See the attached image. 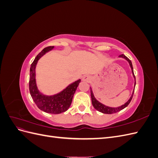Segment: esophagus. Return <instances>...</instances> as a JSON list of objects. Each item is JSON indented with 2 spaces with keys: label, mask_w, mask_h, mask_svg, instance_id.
Returning <instances> with one entry per match:
<instances>
[{
  "label": "esophagus",
  "mask_w": 158,
  "mask_h": 158,
  "mask_svg": "<svg viewBox=\"0 0 158 158\" xmlns=\"http://www.w3.org/2000/svg\"><path fill=\"white\" fill-rule=\"evenodd\" d=\"M82 80H83V81H85V82H89L90 81H91L90 76H84V77L82 78Z\"/></svg>",
  "instance_id": "obj_1"
}]
</instances>
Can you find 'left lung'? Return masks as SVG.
<instances>
[{"label": "left lung", "instance_id": "1", "mask_svg": "<svg viewBox=\"0 0 158 158\" xmlns=\"http://www.w3.org/2000/svg\"><path fill=\"white\" fill-rule=\"evenodd\" d=\"M119 56L122 57V58L125 59L128 62L129 64H130L131 67V69H132V74H133L134 77H135V74H134L133 67H132V64L131 60L130 59H129L128 58H127V57L125 55H123V54H122V55H119ZM135 80H136V78H135ZM135 85H136V80H135ZM134 91H135V90H134ZM134 91H133V93H132V95H131V98L129 99V100H128V101L126 103L123 105V106H121V107H114H114H107V106H104V105H103L102 103H99L98 101H97V100L95 99V98H94V94H93V92H92V89H90L91 98H92V105H93L95 109H96V110H98V111H99V112H102V113H105V114H113V113H117V112H118V111H121L122 109H125L126 107L128 106V105L129 103H130V102H131V100H132V97H133Z\"/></svg>", "mask_w": 158, "mask_h": 158}]
</instances>
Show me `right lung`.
<instances>
[{
  "label": "right lung",
  "instance_id": "1",
  "mask_svg": "<svg viewBox=\"0 0 158 158\" xmlns=\"http://www.w3.org/2000/svg\"><path fill=\"white\" fill-rule=\"evenodd\" d=\"M53 47L54 46L45 47L37 55L31 63L30 70L29 89L31 96L38 108L46 113L59 114L66 111L70 107L74 94L81 80L76 81L69 85L60 93L51 96L43 95L38 91L35 82V66L37 63L43 55L53 49Z\"/></svg>",
  "mask_w": 158,
  "mask_h": 158
}]
</instances>
